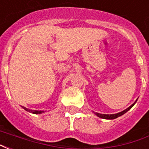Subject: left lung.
Returning a JSON list of instances; mask_svg holds the SVG:
<instances>
[{"mask_svg": "<svg viewBox=\"0 0 149 149\" xmlns=\"http://www.w3.org/2000/svg\"><path fill=\"white\" fill-rule=\"evenodd\" d=\"M135 104H136V102L132 104L131 106L128 107V109H125L124 111H122V112H118V113H116V114H101V113H98V112H93L95 115H97V116H98V117H100V118L106 119V120H113V119L117 118V117H119V116L124 115L125 113H126V112H128V110L131 109L132 107Z\"/></svg>", "mask_w": 149, "mask_h": 149, "instance_id": "left-lung-1", "label": "left lung"}]
</instances>
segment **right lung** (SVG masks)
<instances>
[{
  "label": "right lung",
  "mask_w": 149,
  "mask_h": 149,
  "mask_svg": "<svg viewBox=\"0 0 149 149\" xmlns=\"http://www.w3.org/2000/svg\"><path fill=\"white\" fill-rule=\"evenodd\" d=\"M24 110H26L28 112H32V113H33V114H40V113H43L44 111H37V110H31V109H29L27 108H25V107H22Z\"/></svg>",
  "instance_id": "obj_1"
}]
</instances>
